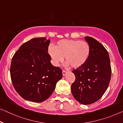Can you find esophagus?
<instances>
[{"label":"esophagus","mask_w":123,"mask_h":123,"mask_svg":"<svg viewBox=\"0 0 123 123\" xmlns=\"http://www.w3.org/2000/svg\"><path fill=\"white\" fill-rule=\"evenodd\" d=\"M67 71H64V70L62 71V75H63V76H65V75L67 74Z\"/></svg>","instance_id":"esophagus-1"}]
</instances>
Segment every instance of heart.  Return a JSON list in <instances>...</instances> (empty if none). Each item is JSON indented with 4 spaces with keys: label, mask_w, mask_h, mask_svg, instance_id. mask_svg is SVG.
Here are the masks:
<instances>
[{
    "label": "heart",
    "mask_w": 123,
    "mask_h": 123,
    "mask_svg": "<svg viewBox=\"0 0 123 123\" xmlns=\"http://www.w3.org/2000/svg\"><path fill=\"white\" fill-rule=\"evenodd\" d=\"M90 52V46L87 42L75 40H61L57 42L55 47L50 46L48 48V54L54 65L58 66L65 57L67 65L73 68L85 65Z\"/></svg>",
    "instance_id": "obj_1"
}]
</instances>
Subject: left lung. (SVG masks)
Masks as SVG:
<instances>
[{
	"instance_id": "1",
	"label": "left lung",
	"mask_w": 123,
	"mask_h": 123,
	"mask_svg": "<svg viewBox=\"0 0 123 123\" xmlns=\"http://www.w3.org/2000/svg\"><path fill=\"white\" fill-rule=\"evenodd\" d=\"M91 47L86 63L72 72L76 76L71 86L75 99L84 105L92 104L101 98L108 87L111 69L108 52L95 38L86 36Z\"/></svg>"
}]
</instances>
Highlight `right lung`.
<instances>
[{
	"label": "right lung",
	"instance_id": "right-lung-1",
	"mask_svg": "<svg viewBox=\"0 0 123 123\" xmlns=\"http://www.w3.org/2000/svg\"><path fill=\"white\" fill-rule=\"evenodd\" d=\"M50 40L37 37L19 47L12 57L10 76L15 91L22 98L34 102L45 101L50 97L62 69L51 63L48 54Z\"/></svg>",
	"mask_w": 123,
	"mask_h": 123
}]
</instances>
